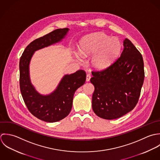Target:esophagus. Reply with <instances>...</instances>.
<instances>
[{"label":"esophagus","mask_w":160,"mask_h":160,"mask_svg":"<svg viewBox=\"0 0 160 160\" xmlns=\"http://www.w3.org/2000/svg\"><path fill=\"white\" fill-rule=\"evenodd\" d=\"M90 78H91V75L90 74H87V78H86L87 82H89L90 80Z\"/></svg>","instance_id":"esophagus-1"}]
</instances>
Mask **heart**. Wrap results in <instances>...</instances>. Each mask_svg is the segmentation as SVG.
Wrapping results in <instances>:
<instances>
[{
    "label": "heart",
    "instance_id": "obj_1",
    "mask_svg": "<svg viewBox=\"0 0 160 160\" xmlns=\"http://www.w3.org/2000/svg\"><path fill=\"white\" fill-rule=\"evenodd\" d=\"M120 41L116 38H109L104 33H97L83 38L80 44L79 53L87 58L96 52L91 64L97 70L107 68L118 57L121 51Z\"/></svg>",
    "mask_w": 160,
    "mask_h": 160
}]
</instances>
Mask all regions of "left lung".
<instances>
[{
    "label": "left lung",
    "instance_id": "1",
    "mask_svg": "<svg viewBox=\"0 0 160 160\" xmlns=\"http://www.w3.org/2000/svg\"><path fill=\"white\" fill-rule=\"evenodd\" d=\"M121 56L104 70L92 72L95 87L92 108L101 118L118 119L131 111L138 102L145 73L143 58L126 38Z\"/></svg>",
    "mask_w": 160,
    "mask_h": 160
}]
</instances>
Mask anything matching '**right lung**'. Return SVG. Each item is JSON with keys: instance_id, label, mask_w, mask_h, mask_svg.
<instances>
[{"instance_id": "obj_1", "label": "right lung", "mask_w": 160, "mask_h": 160, "mask_svg": "<svg viewBox=\"0 0 160 160\" xmlns=\"http://www.w3.org/2000/svg\"><path fill=\"white\" fill-rule=\"evenodd\" d=\"M68 30L67 28L57 29L34 40L25 48L20 60V88L24 102L34 116L48 122L59 121L68 115L74 93L85 83L86 73L79 70L73 73L65 75L53 92L42 95L31 83L30 62L36 51L61 41Z\"/></svg>"}]
</instances>
